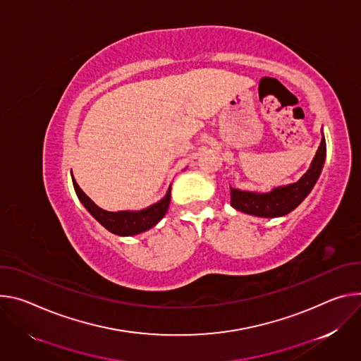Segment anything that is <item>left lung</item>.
I'll use <instances>...</instances> for the list:
<instances>
[{
    "label": "left lung",
    "mask_w": 361,
    "mask_h": 361,
    "mask_svg": "<svg viewBox=\"0 0 361 361\" xmlns=\"http://www.w3.org/2000/svg\"><path fill=\"white\" fill-rule=\"evenodd\" d=\"M319 145L308 171L294 183L276 186L269 192L241 190L229 186L231 189V207L248 215L259 218H278L293 212L315 186L326 162V139Z\"/></svg>",
    "instance_id": "left-lung-1"
}]
</instances>
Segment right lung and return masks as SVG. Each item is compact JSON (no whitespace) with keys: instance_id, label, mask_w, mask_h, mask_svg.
<instances>
[{"instance_id":"1","label":"right lung","mask_w":361,"mask_h":361,"mask_svg":"<svg viewBox=\"0 0 361 361\" xmlns=\"http://www.w3.org/2000/svg\"><path fill=\"white\" fill-rule=\"evenodd\" d=\"M73 178V175H71ZM73 186L77 193V197L80 199V202L83 204V207L90 212V215L100 222L107 231L111 233L120 235V236H133L137 233H142L145 231H149L157 222L165 216L168 212L169 204H171V186L166 192V195L160 199L159 202L140 209V211H117V212H110L99 208L92 199L80 189L77 182L73 178Z\"/></svg>"}]
</instances>
